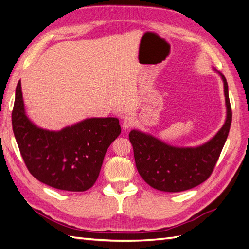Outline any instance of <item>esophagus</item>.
I'll return each mask as SVG.
<instances>
[{
    "mask_svg": "<svg viewBox=\"0 0 249 249\" xmlns=\"http://www.w3.org/2000/svg\"><path fill=\"white\" fill-rule=\"evenodd\" d=\"M136 124H137L136 117H133L132 114H127V116H125V118L123 120V127L125 129L129 128V127L135 126Z\"/></svg>",
    "mask_w": 249,
    "mask_h": 249,
    "instance_id": "34e87169",
    "label": "esophagus"
}]
</instances>
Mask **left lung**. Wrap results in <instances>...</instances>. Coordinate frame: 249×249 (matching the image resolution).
<instances>
[{
	"label": "left lung",
	"instance_id": "obj_1",
	"mask_svg": "<svg viewBox=\"0 0 249 249\" xmlns=\"http://www.w3.org/2000/svg\"><path fill=\"white\" fill-rule=\"evenodd\" d=\"M220 75L224 83L227 116L222 128L207 143L197 147H174L147 133L139 130L129 132L137 169L152 188L179 193L200 185L212 175L226 142L232 118L227 81L222 73Z\"/></svg>",
	"mask_w": 249,
	"mask_h": 249
}]
</instances>
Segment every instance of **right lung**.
I'll list each match as a JSON object with an SVG mask.
<instances>
[{"mask_svg": "<svg viewBox=\"0 0 249 249\" xmlns=\"http://www.w3.org/2000/svg\"><path fill=\"white\" fill-rule=\"evenodd\" d=\"M12 129L29 173L46 185L85 191L97 181L106 151L121 133L117 118H91L60 131L39 128L24 109L21 82L16 89Z\"/></svg>", "mask_w": 249, "mask_h": 249, "instance_id": "right-lung-1", "label": "right lung"}]
</instances>
